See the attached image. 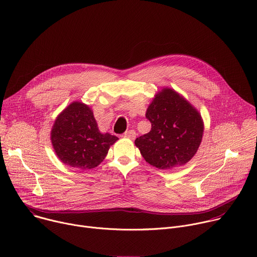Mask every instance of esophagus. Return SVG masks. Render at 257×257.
Masks as SVG:
<instances>
[{
	"mask_svg": "<svg viewBox=\"0 0 257 257\" xmlns=\"http://www.w3.org/2000/svg\"><path fill=\"white\" fill-rule=\"evenodd\" d=\"M124 137L126 138H129V139H134L136 137V132L134 130H129V131H126L124 133Z\"/></svg>",
	"mask_w": 257,
	"mask_h": 257,
	"instance_id": "34e87169",
	"label": "esophagus"
}]
</instances>
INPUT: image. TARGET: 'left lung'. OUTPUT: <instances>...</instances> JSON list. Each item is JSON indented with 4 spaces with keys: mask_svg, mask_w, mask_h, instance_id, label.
<instances>
[{
    "mask_svg": "<svg viewBox=\"0 0 257 257\" xmlns=\"http://www.w3.org/2000/svg\"><path fill=\"white\" fill-rule=\"evenodd\" d=\"M152 130L135 140L143 159L167 170L185 165L196 154L203 134L197 109L172 88L159 91L146 109Z\"/></svg>",
    "mask_w": 257,
    "mask_h": 257,
    "instance_id": "8db88e82",
    "label": "left lung"
}]
</instances>
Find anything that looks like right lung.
Here are the masks:
<instances>
[{
  "label": "right lung",
  "instance_id": "add662e5",
  "mask_svg": "<svg viewBox=\"0 0 257 257\" xmlns=\"http://www.w3.org/2000/svg\"><path fill=\"white\" fill-rule=\"evenodd\" d=\"M51 140L62 163L79 170L93 169L106 157L118 137L100 133L91 108L73 101L56 118Z\"/></svg>",
  "mask_w": 257,
  "mask_h": 257
}]
</instances>
